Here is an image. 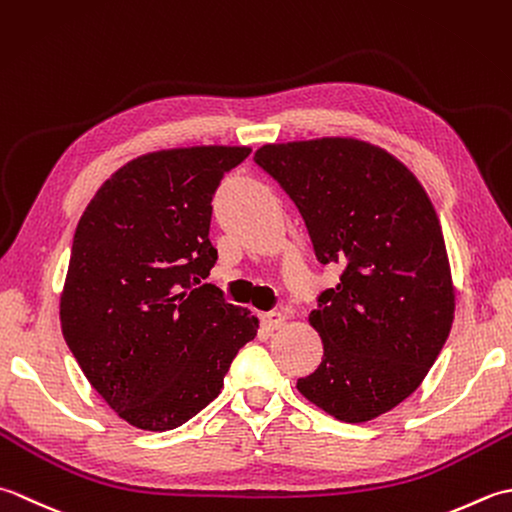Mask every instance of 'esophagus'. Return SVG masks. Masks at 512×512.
<instances>
[{
  "mask_svg": "<svg viewBox=\"0 0 512 512\" xmlns=\"http://www.w3.org/2000/svg\"><path fill=\"white\" fill-rule=\"evenodd\" d=\"M285 320H287L285 311H267V314L260 316V325H263V329L267 331H274L283 327Z\"/></svg>",
  "mask_w": 512,
  "mask_h": 512,
  "instance_id": "obj_1",
  "label": "esophagus"
}]
</instances>
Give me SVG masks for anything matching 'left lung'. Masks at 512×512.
<instances>
[{"instance_id": "obj_1", "label": "left lung", "mask_w": 512, "mask_h": 512, "mask_svg": "<svg viewBox=\"0 0 512 512\" xmlns=\"http://www.w3.org/2000/svg\"><path fill=\"white\" fill-rule=\"evenodd\" d=\"M254 161L296 203L320 263L344 267L309 314L325 356L298 391L351 424L395 409L453 325L451 267L429 194L393 154L358 139L269 143Z\"/></svg>"}]
</instances>
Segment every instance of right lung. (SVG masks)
Returning <instances> with one entry per match:
<instances>
[{"mask_svg":"<svg viewBox=\"0 0 512 512\" xmlns=\"http://www.w3.org/2000/svg\"><path fill=\"white\" fill-rule=\"evenodd\" d=\"M249 148L143 154L79 218L59 318L79 367L121 420L170 431L223 389L258 318L203 283L216 263L212 198Z\"/></svg>","mask_w":512,"mask_h":512,"instance_id":"obj_1","label":"right lung"}]
</instances>
